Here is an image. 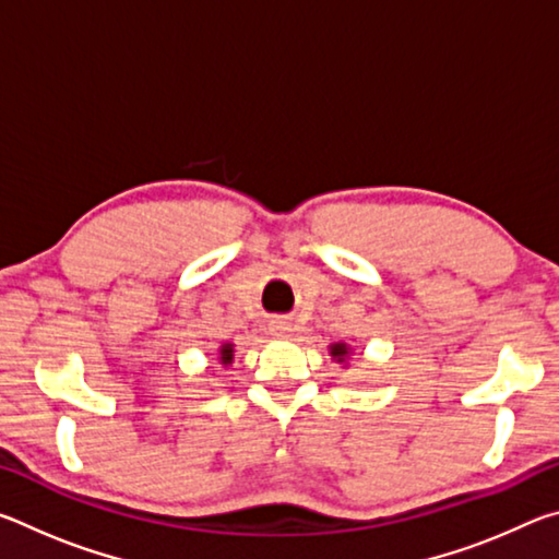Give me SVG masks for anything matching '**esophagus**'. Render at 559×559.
<instances>
[{
    "label": "esophagus",
    "mask_w": 559,
    "mask_h": 559,
    "mask_svg": "<svg viewBox=\"0 0 559 559\" xmlns=\"http://www.w3.org/2000/svg\"><path fill=\"white\" fill-rule=\"evenodd\" d=\"M271 330H273V335H288L290 325L286 323V320H276V323L271 325Z\"/></svg>",
    "instance_id": "obj_1"
}]
</instances>
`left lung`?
Returning a JSON list of instances; mask_svg holds the SVG:
<instances>
[{
    "instance_id": "left-lung-1",
    "label": "left lung",
    "mask_w": 559,
    "mask_h": 559,
    "mask_svg": "<svg viewBox=\"0 0 559 559\" xmlns=\"http://www.w3.org/2000/svg\"><path fill=\"white\" fill-rule=\"evenodd\" d=\"M330 355H333V357L337 359V362H343V359L347 357V347H345L343 343H340V345H333V347H330Z\"/></svg>"
}]
</instances>
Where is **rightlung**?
<instances>
[{"mask_svg":"<svg viewBox=\"0 0 559 559\" xmlns=\"http://www.w3.org/2000/svg\"><path fill=\"white\" fill-rule=\"evenodd\" d=\"M219 353H222V362H224V365H229V362H231V357H234V355H231V353H234V347H231V345H222Z\"/></svg>","mask_w":559,"mask_h":559,"instance_id":"1","label":"right lung"}]
</instances>
